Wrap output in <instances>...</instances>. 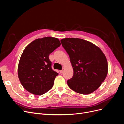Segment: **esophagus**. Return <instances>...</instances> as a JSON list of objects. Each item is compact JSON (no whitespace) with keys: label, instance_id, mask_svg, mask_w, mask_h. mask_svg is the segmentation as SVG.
<instances>
[{"label":"esophagus","instance_id":"obj_1","mask_svg":"<svg viewBox=\"0 0 124 124\" xmlns=\"http://www.w3.org/2000/svg\"><path fill=\"white\" fill-rule=\"evenodd\" d=\"M59 72L61 73H62L63 72V70H59Z\"/></svg>","mask_w":124,"mask_h":124}]
</instances>
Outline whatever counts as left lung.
Returning a JSON list of instances; mask_svg holds the SVG:
<instances>
[{
	"label": "left lung",
	"mask_w": 124,
	"mask_h": 124,
	"mask_svg": "<svg viewBox=\"0 0 124 124\" xmlns=\"http://www.w3.org/2000/svg\"><path fill=\"white\" fill-rule=\"evenodd\" d=\"M61 42L73 70L72 78L67 81L69 88L82 95L95 91L108 74V62L103 52L95 44L80 38H67Z\"/></svg>",
	"instance_id": "1"
}]
</instances>
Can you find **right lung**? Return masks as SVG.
Here are the masks:
<instances>
[{"mask_svg": "<svg viewBox=\"0 0 124 124\" xmlns=\"http://www.w3.org/2000/svg\"><path fill=\"white\" fill-rule=\"evenodd\" d=\"M61 44L57 38L47 37L37 39L25 47L18 62L17 74L26 91L42 95L53 87L58 73L52 69L48 56Z\"/></svg>", "mask_w": 124, "mask_h": 124, "instance_id": "right-lung-1", "label": "right lung"}]
</instances>
